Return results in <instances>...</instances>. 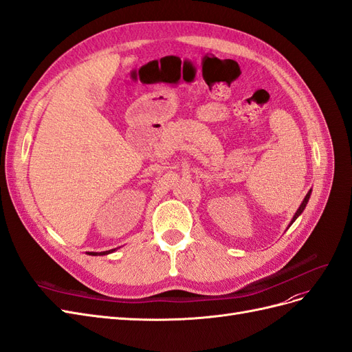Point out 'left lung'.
I'll use <instances>...</instances> for the list:
<instances>
[{"instance_id":"obj_1","label":"left lung","mask_w":352,"mask_h":352,"mask_svg":"<svg viewBox=\"0 0 352 352\" xmlns=\"http://www.w3.org/2000/svg\"><path fill=\"white\" fill-rule=\"evenodd\" d=\"M309 195H311V190H309V192L307 193V196H305V199H304V202L302 204H300V206H299V209L296 210V214H295V217H294V219H292V223H290V224H294V221L300 215V214H302V210L305 209V206H307V202H308V199H309Z\"/></svg>"}]
</instances>
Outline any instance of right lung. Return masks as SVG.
<instances>
[{"label":"right lung","instance_id":"add662e5","mask_svg":"<svg viewBox=\"0 0 352 352\" xmlns=\"http://www.w3.org/2000/svg\"><path fill=\"white\" fill-rule=\"evenodd\" d=\"M115 249H112V250H106V252H100V255H106V254H110V252H113ZM89 255H97V252H89Z\"/></svg>","mask_w":352,"mask_h":352}]
</instances>
